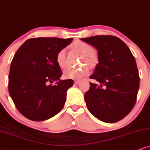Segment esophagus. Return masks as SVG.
Returning <instances> with one entry per match:
<instances>
[{"mask_svg":"<svg viewBox=\"0 0 150 150\" xmlns=\"http://www.w3.org/2000/svg\"><path fill=\"white\" fill-rule=\"evenodd\" d=\"M79 83H80V81H79V80H75V84H79Z\"/></svg>","mask_w":150,"mask_h":150,"instance_id":"obj_1","label":"esophagus"}]
</instances>
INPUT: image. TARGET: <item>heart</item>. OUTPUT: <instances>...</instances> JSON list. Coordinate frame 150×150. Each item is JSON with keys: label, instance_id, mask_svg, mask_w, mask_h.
Here are the masks:
<instances>
[{"label": "heart", "instance_id": "b5f03b06", "mask_svg": "<svg viewBox=\"0 0 150 150\" xmlns=\"http://www.w3.org/2000/svg\"><path fill=\"white\" fill-rule=\"evenodd\" d=\"M74 48L78 50L84 56L85 62L87 64H91L93 62L92 55L93 52V48L91 45L83 41H77L73 45ZM66 50L65 48L59 50L56 56V62L59 67L63 68L66 64ZM88 74V69L86 67L81 68H72L69 67L66 69L64 72V77L66 79H81L82 77Z\"/></svg>", "mask_w": 150, "mask_h": 150}]
</instances>
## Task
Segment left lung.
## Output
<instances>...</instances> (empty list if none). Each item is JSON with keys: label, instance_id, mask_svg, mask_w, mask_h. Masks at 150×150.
<instances>
[{"label": "left lung", "instance_id": "8db88e82", "mask_svg": "<svg viewBox=\"0 0 150 150\" xmlns=\"http://www.w3.org/2000/svg\"><path fill=\"white\" fill-rule=\"evenodd\" d=\"M98 51V63L84 95L87 108L98 120L116 122L127 115L136 103L140 79L136 60L128 46L114 36L82 38Z\"/></svg>", "mask_w": 150, "mask_h": 150}]
</instances>
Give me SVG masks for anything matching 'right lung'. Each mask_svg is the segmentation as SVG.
<instances>
[{"label": "right lung", "instance_id": "1", "mask_svg": "<svg viewBox=\"0 0 150 150\" xmlns=\"http://www.w3.org/2000/svg\"><path fill=\"white\" fill-rule=\"evenodd\" d=\"M73 39H30L15 53L9 74L8 90L18 111L34 121L48 120L59 112L73 79H60L62 73L56 62L58 52ZM56 81L54 85L49 83Z\"/></svg>", "mask_w": 150, "mask_h": 150}]
</instances>
